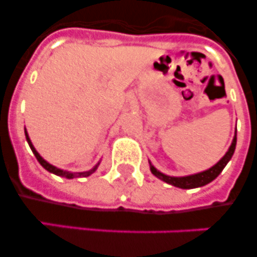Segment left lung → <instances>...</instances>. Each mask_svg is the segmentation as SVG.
Returning a JSON list of instances; mask_svg holds the SVG:
<instances>
[{"instance_id": "left-lung-1", "label": "left lung", "mask_w": 257, "mask_h": 257, "mask_svg": "<svg viewBox=\"0 0 257 257\" xmlns=\"http://www.w3.org/2000/svg\"><path fill=\"white\" fill-rule=\"evenodd\" d=\"M235 145H237V131L234 133V138L231 140V144L229 147V149L226 151V153L224 154L221 160L213 165L210 169L205 170V171L197 172V174L193 175H187V176H170V175H166L163 172L158 171V170L152 165V162L149 161V167H151L152 174L158 178L160 180L165 181V183L170 184V185H174L176 188H181V189H193V188H201L206 184L211 183L212 180L217 178L220 175V172L224 170L226 165H228L229 161L231 160V157L234 154Z\"/></svg>"}]
</instances>
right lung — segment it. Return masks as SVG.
<instances>
[{
	"mask_svg": "<svg viewBox=\"0 0 257 257\" xmlns=\"http://www.w3.org/2000/svg\"><path fill=\"white\" fill-rule=\"evenodd\" d=\"M24 133H26L27 142H28L29 147H31L32 152H33V154H35V156H36L37 161L41 163V166H42V167H44L45 170H47V171L51 172V174L58 175V176H61V178H65V179L87 178V176H90V175H91V174H94V172L96 171L97 167H99V165H100V161H99V162H97L96 165H95L91 170H88V171H83V172H70V171H65V170L58 169V167H55V166H52L51 163L47 162L46 160H44V158H42V157L40 156V153H38V152L36 151V148H35V147H33V144H32L31 139H29V135H28V133H27V128H24Z\"/></svg>",
	"mask_w": 257,
	"mask_h": 257,
	"instance_id": "obj_1",
	"label": "right lung"
}]
</instances>
